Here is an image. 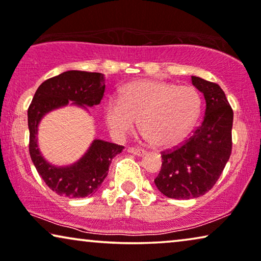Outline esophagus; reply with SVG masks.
<instances>
[{"instance_id":"obj_1","label":"esophagus","mask_w":261,"mask_h":261,"mask_svg":"<svg viewBox=\"0 0 261 261\" xmlns=\"http://www.w3.org/2000/svg\"><path fill=\"white\" fill-rule=\"evenodd\" d=\"M128 152L132 153V154H134V155H138V156H141V155L145 154V149H142V148L129 147V148H128Z\"/></svg>"}]
</instances>
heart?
<instances>
[{
    "label": "heart",
    "mask_w": 261,
    "mask_h": 261,
    "mask_svg": "<svg viewBox=\"0 0 261 261\" xmlns=\"http://www.w3.org/2000/svg\"><path fill=\"white\" fill-rule=\"evenodd\" d=\"M202 98L190 85L156 80H137L120 89L119 99L103 105L110 134L123 139L137 127L154 146L169 147L183 140L197 122Z\"/></svg>",
    "instance_id": "heart-1"
}]
</instances>
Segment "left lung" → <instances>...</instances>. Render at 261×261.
Returning a JSON list of instances; mask_svg holds the SVG:
<instances>
[{"label":"left lung","instance_id":"left-lung-1","mask_svg":"<svg viewBox=\"0 0 261 261\" xmlns=\"http://www.w3.org/2000/svg\"><path fill=\"white\" fill-rule=\"evenodd\" d=\"M205 99L204 120L179 147L162 153V169L154 183L169 198L190 199L204 195L219 179L231 153L233 110L219 84L191 76Z\"/></svg>","mask_w":261,"mask_h":261}]
</instances>
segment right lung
I'll return each instance as SVG.
<instances>
[{
	"label": "right lung",
	"mask_w": 261,
	"mask_h": 261,
	"mask_svg": "<svg viewBox=\"0 0 261 261\" xmlns=\"http://www.w3.org/2000/svg\"><path fill=\"white\" fill-rule=\"evenodd\" d=\"M105 90V74L71 70L45 81L35 91L28 108L31 159L46 185L59 196L81 198L97 191L108 176L112 159L122 152L123 146L95 139L78 162L56 166L49 164L39 149V123L46 114L70 102L83 109L99 105Z\"/></svg>",
	"instance_id": "add662e5"
}]
</instances>
